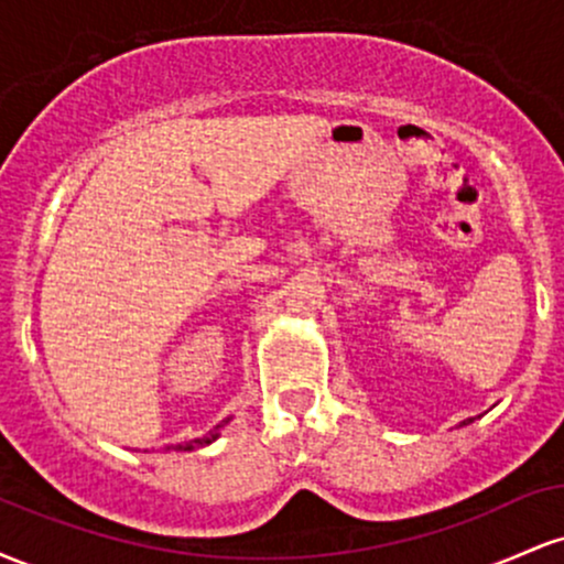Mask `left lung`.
Wrapping results in <instances>:
<instances>
[{"label": "left lung", "mask_w": 564, "mask_h": 564, "mask_svg": "<svg viewBox=\"0 0 564 564\" xmlns=\"http://www.w3.org/2000/svg\"><path fill=\"white\" fill-rule=\"evenodd\" d=\"M471 422H475V419H464V422H462V426H467V424H471Z\"/></svg>", "instance_id": "left-lung-1"}]
</instances>
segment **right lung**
<instances>
[{"mask_svg": "<svg viewBox=\"0 0 564 564\" xmlns=\"http://www.w3.org/2000/svg\"><path fill=\"white\" fill-rule=\"evenodd\" d=\"M230 419H225L223 424H217L215 430L209 432V435H204V437H196V440H187V443H180V445H172V448H166V451H196V448H204V445H209V443H215V440L219 437V430H223L225 424H228Z\"/></svg>", "mask_w": 564, "mask_h": 564, "instance_id": "obj_1", "label": "right lung"}]
</instances>
